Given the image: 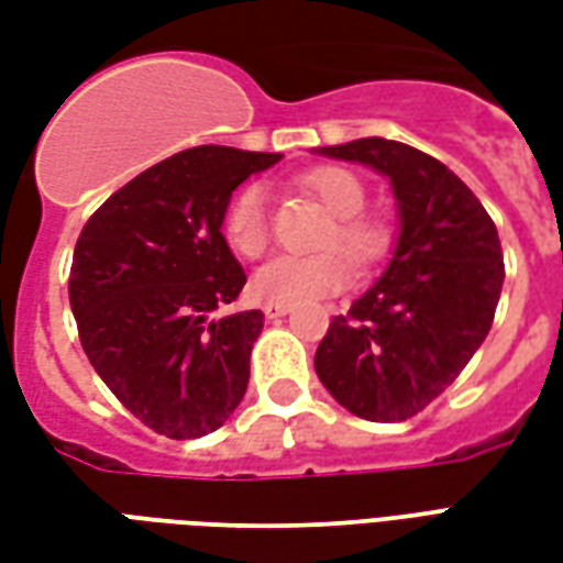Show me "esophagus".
Masks as SVG:
<instances>
[{"instance_id":"34e87169","label":"esophagus","mask_w":563,"mask_h":563,"mask_svg":"<svg viewBox=\"0 0 563 563\" xmlns=\"http://www.w3.org/2000/svg\"><path fill=\"white\" fill-rule=\"evenodd\" d=\"M289 313V307L286 305H265V317L268 319H280Z\"/></svg>"}]
</instances>
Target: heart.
<instances>
[{
    "label": "heart",
    "instance_id": "1",
    "mask_svg": "<svg viewBox=\"0 0 563 563\" xmlns=\"http://www.w3.org/2000/svg\"><path fill=\"white\" fill-rule=\"evenodd\" d=\"M310 196H317L338 217L325 232V246H343L358 265H377L391 250V232L386 222L362 217L367 192L365 184L346 168L325 165L301 177ZM222 234L238 256L256 258L271 241L268 196L258 184L244 186L222 213ZM346 252V253H347ZM345 253V254H346ZM342 250H322L310 256H274L253 274L250 292L268 305H313L341 292L353 280V260Z\"/></svg>",
    "mask_w": 563,
    "mask_h": 563
}]
</instances>
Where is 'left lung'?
<instances>
[{
  "label": "left lung",
  "instance_id": "obj_1",
  "mask_svg": "<svg viewBox=\"0 0 563 563\" xmlns=\"http://www.w3.org/2000/svg\"><path fill=\"white\" fill-rule=\"evenodd\" d=\"M319 153L386 174L401 232L383 277L331 319L313 365L353 416L404 422L483 346L504 286L500 238L464 180L422 150L358 139Z\"/></svg>",
  "mask_w": 563,
  "mask_h": 563
}]
</instances>
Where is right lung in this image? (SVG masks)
Instances as JSON below:
<instances>
[{"mask_svg": "<svg viewBox=\"0 0 563 563\" xmlns=\"http://www.w3.org/2000/svg\"><path fill=\"white\" fill-rule=\"evenodd\" d=\"M274 162L280 153L180 150L117 189L75 244L68 301L80 346L156 434H210L244 398L265 317H220L246 283L220 229L234 189Z\"/></svg>", "mask_w": 563, "mask_h": 563, "instance_id": "obj_1", "label": "right lung"}]
</instances>
